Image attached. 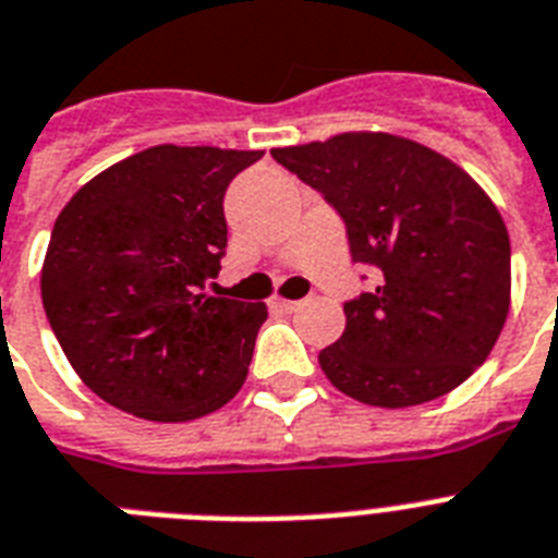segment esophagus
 Returning <instances> with one entry per match:
<instances>
[{"instance_id": "34e87169", "label": "esophagus", "mask_w": 558, "mask_h": 558, "mask_svg": "<svg viewBox=\"0 0 558 558\" xmlns=\"http://www.w3.org/2000/svg\"><path fill=\"white\" fill-rule=\"evenodd\" d=\"M269 306H271V310H280V312H294V310H298V306H301V303H298V301H283V298H271Z\"/></svg>"}]
</instances>
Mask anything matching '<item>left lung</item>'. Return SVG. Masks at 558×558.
Listing matches in <instances>:
<instances>
[{"mask_svg":"<svg viewBox=\"0 0 558 558\" xmlns=\"http://www.w3.org/2000/svg\"><path fill=\"white\" fill-rule=\"evenodd\" d=\"M271 157L320 192L378 287L343 303L347 329L320 350L326 378L355 401L415 407L468 381L510 310V238L468 171L433 148L350 131Z\"/></svg>","mask_w":558,"mask_h":558,"instance_id":"left-lung-1","label":"left lung"}]
</instances>
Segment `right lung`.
Wrapping results in <instances>:
<instances>
[{"instance_id":"1","label":"right lung","mask_w":558,"mask_h":558,"mask_svg":"<svg viewBox=\"0 0 558 558\" xmlns=\"http://www.w3.org/2000/svg\"><path fill=\"white\" fill-rule=\"evenodd\" d=\"M264 151L154 146L71 197L43 266V306L85 387L137 418L192 421L238 396L266 303L208 292L223 197Z\"/></svg>"}]
</instances>
